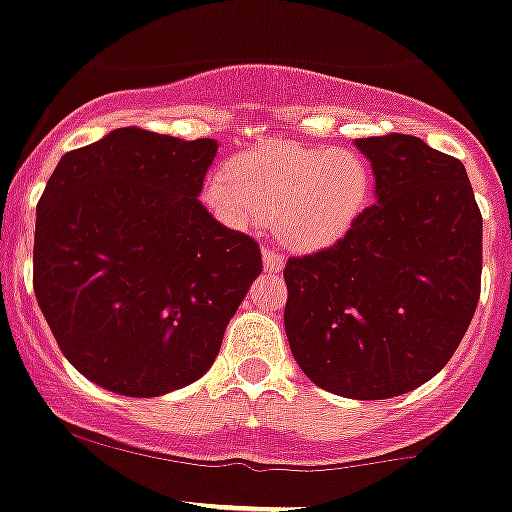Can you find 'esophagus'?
<instances>
[{
    "mask_svg": "<svg viewBox=\"0 0 512 512\" xmlns=\"http://www.w3.org/2000/svg\"><path fill=\"white\" fill-rule=\"evenodd\" d=\"M262 257H265L267 272H280L282 267H285V255H280V252L272 250V247H265V250H262Z\"/></svg>",
    "mask_w": 512,
    "mask_h": 512,
    "instance_id": "1",
    "label": "esophagus"
}]
</instances>
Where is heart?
<instances>
[{
	"label": "heart",
	"mask_w": 512,
	"mask_h": 512,
	"mask_svg": "<svg viewBox=\"0 0 512 512\" xmlns=\"http://www.w3.org/2000/svg\"><path fill=\"white\" fill-rule=\"evenodd\" d=\"M370 187V167L357 152L267 142L237 155L227 175H212L205 202L232 227L275 220L287 247L310 252L347 235L365 210Z\"/></svg>",
	"instance_id": "heart-1"
}]
</instances>
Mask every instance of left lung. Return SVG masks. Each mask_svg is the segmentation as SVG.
<instances>
[{"mask_svg": "<svg viewBox=\"0 0 512 512\" xmlns=\"http://www.w3.org/2000/svg\"><path fill=\"white\" fill-rule=\"evenodd\" d=\"M375 205L335 245L290 257L285 332L317 388L385 400L438 375L480 300L483 215L463 162L420 137L357 140Z\"/></svg>", "mask_w": 512, "mask_h": 512, "instance_id": "left-lung-1", "label": "left lung"}]
</instances>
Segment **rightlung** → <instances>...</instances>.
<instances>
[{"label": "right lung", "instance_id": "obj_1", "mask_svg": "<svg viewBox=\"0 0 512 512\" xmlns=\"http://www.w3.org/2000/svg\"><path fill=\"white\" fill-rule=\"evenodd\" d=\"M215 140L140 127L67 152L37 205L34 295L59 350L127 398L205 375L262 272L260 245L197 195Z\"/></svg>", "mask_w": 512, "mask_h": 512}]
</instances>
